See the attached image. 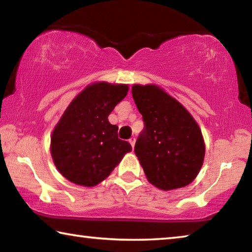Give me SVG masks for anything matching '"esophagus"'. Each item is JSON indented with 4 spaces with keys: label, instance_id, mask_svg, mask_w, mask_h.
<instances>
[{
    "label": "esophagus",
    "instance_id": "1",
    "mask_svg": "<svg viewBox=\"0 0 252 252\" xmlns=\"http://www.w3.org/2000/svg\"><path fill=\"white\" fill-rule=\"evenodd\" d=\"M129 142H130V144L132 146V148H134V144H135V138H134V136H132V138L129 140Z\"/></svg>",
    "mask_w": 252,
    "mask_h": 252
}]
</instances>
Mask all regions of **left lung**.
Masks as SVG:
<instances>
[{"mask_svg": "<svg viewBox=\"0 0 252 252\" xmlns=\"http://www.w3.org/2000/svg\"><path fill=\"white\" fill-rule=\"evenodd\" d=\"M132 96L144 121L134 152L148 181L165 191L188 186L198 176L206 152L197 121L156 84H133Z\"/></svg>", "mask_w": 252, "mask_h": 252, "instance_id": "8db88e82", "label": "left lung"}]
</instances>
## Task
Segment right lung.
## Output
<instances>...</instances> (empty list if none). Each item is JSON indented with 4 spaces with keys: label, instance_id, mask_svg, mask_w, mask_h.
Segmentation results:
<instances>
[{
    "label": "right lung",
    "instance_id": "1",
    "mask_svg": "<svg viewBox=\"0 0 252 252\" xmlns=\"http://www.w3.org/2000/svg\"><path fill=\"white\" fill-rule=\"evenodd\" d=\"M129 85L101 81L84 88L65 109L51 135V156L59 172L83 187L110 176L131 144L118 138L108 117L127 94Z\"/></svg>",
    "mask_w": 252,
    "mask_h": 252
}]
</instances>
